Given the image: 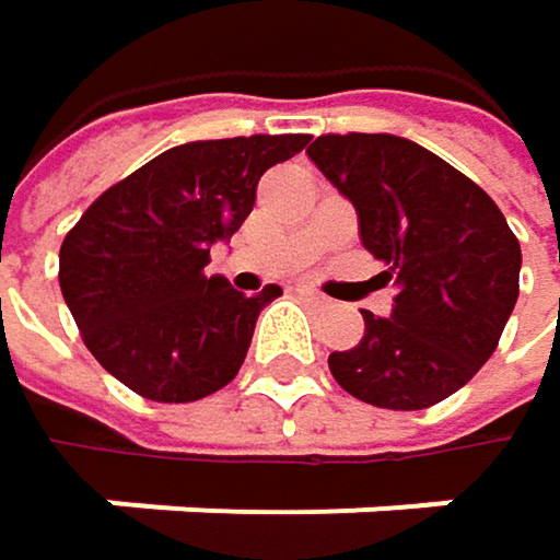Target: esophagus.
Segmentation results:
<instances>
[{
	"mask_svg": "<svg viewBox=\"0 0 560 560\" xmlns=\"http://www.w3.org/2000/svg\"><path fill=\"white\" fill-rule=\"evenodd\" d=\"M298 294H301L304 301H311L314 307H330V298H324L320 291H314V288H307V284H301V288H298Z\"/></svg>",
	"mask_w": 560,
	"mask_h": 560,
	"instance_id": "obj_1",
	"label": "esophagus"
}]
</instances>
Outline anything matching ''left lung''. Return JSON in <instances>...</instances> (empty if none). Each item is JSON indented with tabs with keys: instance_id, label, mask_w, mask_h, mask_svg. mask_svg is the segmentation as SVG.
Masks as SVG:
<instances>
[{
	"instance_id": "left-lung-1",
	"label": "left lung",
	"mask_w": 560,
	"mask_h": 560,
	"mask_svg": "<svg viewBox=\"0 0 560 560\" xmlns=\"http://www.w3.org/2000/svg\"><path fill=\"white\" fill-rule=\"evenodd\" d=\"M307 155L353 203L360 240L395 288L389 317L363 311V340L330 353L334 380L376 408L438 405L493 357L515 307L522 249L503 210L401 136H320Z\"/></svg>"
}]
</instances>
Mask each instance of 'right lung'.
<instances>
[{
  "label": "right lung",
  "instance_id": "obj_1",
  "mask_svg": "<svg viewBox=\"0 0 560 560\" xmlns=\"http://www.w3.org/2000/svg\"><path fill=\"white\" fill-rule=\"evenodd\" d=\"M307 142H184L86 207L60 246V294L109 376L152 401H197L236 380L281 288L243 294L203 266L249 217L259 177Z\"/></svg>",
  "mask_w": 560,
  "mask_h": 560
}]
</instances>
